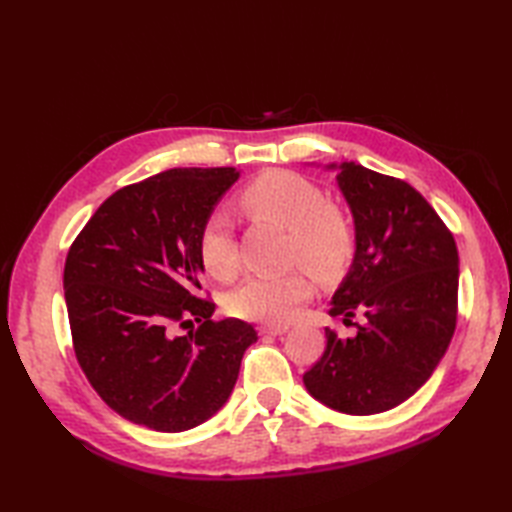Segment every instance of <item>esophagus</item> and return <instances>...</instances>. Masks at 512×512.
Segmentation results:
<instances>
[{"instance_id": "obj_1", "label": "esophagus", "mask_w": 512, "mask_h": 512, "mask_svg": "<svg viewBox=\"0 0 512 512\" xmlns=\"http://www.w3.org/2000/svg\"><path fill=\"white\" fill-rule=\"evenodd\" d=\"M259 332L262 334H270V336H281V334H286L288 332V325H262V328H259Z\"/></svg>"}]
</instances>
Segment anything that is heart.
Listing matches in <instances>:
<instances>
[{
  "label": "heart",
  "mask_w": 512,
  "mask_h": 512,
  "mask_svg": "<svg viewBox=\"0 0 512 512\" xmlns=\"http://www.w3.org/2000/svg\"><path fill=\"white\" fill-rule=\"evenodd\" d=\"M244 211L255 220L290 231V255L306 264L323 281L336 279L350 266L356 235L350 220L334 209L328 193L308 178L290 171H273L248 184L242 193ZM200 259L209 275L228 281L237 275L239 257L231 213L215 209L200 231ZM312 295V279L303 268L284 275H253L226 299L233 317L284 323L299 303Z\"/></svg>",
  "instance_id": "1"
}]
</instances>
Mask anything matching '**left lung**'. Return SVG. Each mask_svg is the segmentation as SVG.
<instances>
[{
    "mask_svg": "<svg viewBox=\"0 0 512 512\" xmlns=\"http://www.w3.org/2000/svg\"><path fill=\"white\" fill-rule=\"evenodd\" d=\"M354 217L356 253L332 295L321 361L303 385L325 407L372 416L398 407L427 383L458 321L460 259L440 215L405 180L356 162L328 165ZM362 317L356 324L351 319Z\"/></svg>",
    "mask_w": 512,
    "mask_h": 512,
    "instance_id": "obj_1",
    "label": "left lung"
}]
</instances>
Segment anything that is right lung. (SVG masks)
<instances>
[{
	"label": "right lung",
	"instance_id": "add662e5",
	"mask_svg": "<svg viewBox=\"0 0 512 512\" xmlns=\"http://www.w3.org/2000/svg\"><path fill=\"white\" fill-rule=\"evenodd\" d=\"M239 171L169 169L110 195L70 246L63 270L74 354L107 407L134 424L178 433L231 396L250 323L213 321L200 299L204 220ZM193 320L187 335L172 332Z\"/></svg>",
	"mask_w": 512,
	"mask_h": 512
}]
</instances>
